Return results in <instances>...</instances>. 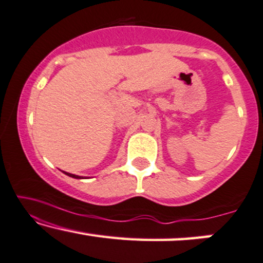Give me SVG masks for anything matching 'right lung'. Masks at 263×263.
<instances>
[{
    "mask_svg": "<svg viewBox=\"0 0 263 263\" xmlns=\"http://www.w3.org/2000/svg\"><path fill=\"white\" fill-rule=\"evenodd\" d=\"M64 174H66V175L70 176V177H73V179H83L82 176H79V175H75V174H70V173H66V172H63Z\"/></svg>",
    "mask_w": 263,
    "mask_h": 263,
    "instance_id": "obj_1",
    "label": "right lung"
}]
</instances>
